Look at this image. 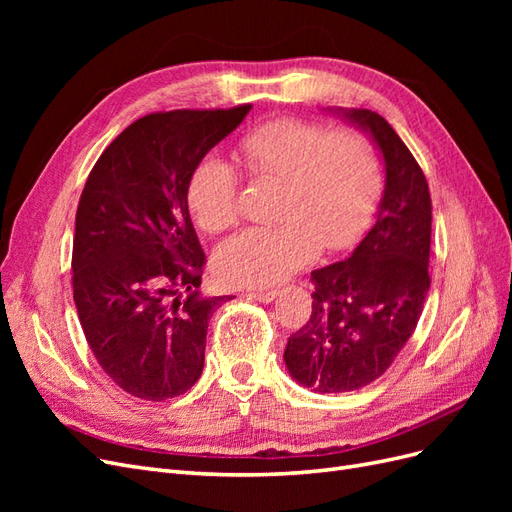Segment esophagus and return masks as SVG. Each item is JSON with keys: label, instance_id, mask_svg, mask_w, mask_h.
Listing matches in <instances>:
<instances>
[{"label": "esophagus", "instance_id": "1", "mask_svg": "<svg viewBox=\"0 0 512 512\" xmlns=\"http://www.w3.org/2000/svg\"><path fill=\"white\" fill-rule=\"evenodd\" d=\"M247 297L254 301H260V303H271L277 297V290H252V292H247Z\"/></svg>", "mask_w": 512, "mask_h": 512}]
</instances>
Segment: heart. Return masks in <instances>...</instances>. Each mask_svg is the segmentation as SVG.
<instances>
[{
  "mask_svg": "<svg viewBox=\"0 0 512 512\" xmlns=\"http://www.w3.org/2000/svg\"><path fill=\"white\" fill-rule=\"evenodd\" d=\"M241 158L258 181L280 183L275 226L224 241L213 265L235 286H269L312 262L320 247L344 250L367 226L380 194V162L363 134L333 132L297 117L271 119L241 138ZM241 181L228 162L200 160L188 183V207L207 232L239 220Z\"/></svg>",
  "mask_w": 512,
  "mask_h": 512,
  "instance_id": "heart-1",
  "label": "heart"
}]
</instances>
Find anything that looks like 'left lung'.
<instances>
[{
  "label": "left lung",
  "instance_id": "8db88e82",
  "mask_svg": "<svg viewBox=\"0 0 512 512\" xmlns=\"http://www.w3.org/2000/svg\"><path fill=\"white\" fill-rule=\"evenodd\" d=\"M371 134L386 168L378 218L350 258L312 273V316L284 350L290 376L316 393L359 391L406 346L429 292L431 196L421 166L367 108L342 111Z\"/></svg>",
  "mask_w": 512,
  "mask_h": 512
}]
</instances>
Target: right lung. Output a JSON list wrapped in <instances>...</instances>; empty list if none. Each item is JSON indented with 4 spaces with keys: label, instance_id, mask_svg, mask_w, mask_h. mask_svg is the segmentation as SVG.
<instances>
[{
    "label": "right lung",
    "instance_id": "1",
    "mask_svg": "<svg viewBox=\"0 0 512 512\" xmlns=\"http://www.w3.org/2000/svg\"><path fill=\"white\" fill-rule=\"evenodd\" d=\"M250 108L145 115L87 177L72 243L74 303L104 374L134 397H177L203 374L209 320L232 297L198 290L207 258L188 183Z\"/></svg>",
    "mask_w": 512,
    "mask_h": 512
}]
</instances>
